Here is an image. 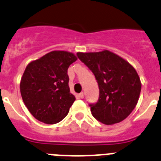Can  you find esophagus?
<instances>
[{"label":"esophagus","mask_w":161,"mask_h":161,"mask_svg":"<svg viewBox=\"0 0 161 161\" xmlns=\"http://www.w3.org/2000/svg\"><path fill=\"white\" fill-rule=\"evenodd\" d=\"M78 97L79 98H83L84 97V93H79V94H78Z\"/></svg>","instance_id":"esophagus-1"}]
</instances>
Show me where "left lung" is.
Listing matches in <instances>:
<instances>
[{"mask_svg": "<svg viewBox=\"0 0 161 161\" xmlns=\"http://www.w3.org/2000/svg\"><path fill=\"white\" fill-rule=\"evenodd\" d=\"M76 55L97 80L99 98L96 104L90 105L93 117L106 125L126 119L137 105L141 91V81L136 69L108 50Z\"/></svg>", "mask_w": 161, "mask_h": 161, "instance_id": "8db88e82", "label": "left lung"}]
</instances>
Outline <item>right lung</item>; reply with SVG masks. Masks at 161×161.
Instances as JSON below:
<instances>
[{
	"instance_id": "right-lung-1",
	"label": "right lung",
	"mask_w": 161,
	"mask_h": 161,
	"mask_svg": "<svg viewBox=\"0 0 161 161\" xmlns=\"http://www.w3.org/2000/svg\"><path fill=\"white\" fill-rule=\"evenodd\" d=\"M76 59L72 52L53 51L26 66L20 91L25 106L37 120L55 124L67 116L76 100L68 86V68Z\"/></svg>"
}]
</instances>
